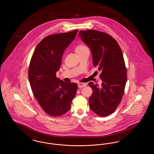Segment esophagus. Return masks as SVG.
<instances>
[{
	"label": "esophagus",
	"mask_w": 154,
	"mask_h": 154,
	"mask_svg": "<svg viewBox=\"0 0 154 154\" xmlns=\"http://www.w3.org/2000/svg\"><path fill=\"white\" fill-rule=\"evenodd\" d=\"M87 85V84L85 83H81V82H79L78 84V87L79 88H81L85 87Z\"/></svg>",
	"instance_id": "1"
}]
</instances>
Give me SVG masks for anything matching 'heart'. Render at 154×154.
<instances>
[{"mask_svg": "<svg viewBox=\"0 0 154 154\" xmlns=\"http://www.w3.org/2000/svg\"><path fill=\"white\" fill-rule=\"evenodd\" d=\"M88 50V48L85 45H84L83 44H80V45H77L75 47V49L77 54L81 52L84 51L85 50Z\"/></svg>", "mask_w": 154, "mask_h": 154, "instance_id": "heart-1", "label": "heart"}]
</instances>
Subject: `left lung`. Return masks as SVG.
Segmentation results:
<instances>
[{
  "label": "left lung",
  "instance_id": "obj_1",
  "mask_svg": "<svg viewBox=\"0 0 154 154\" xmlns=\"http://www.w3.org/2000/svg\"><path fill=\"white\" fill-rule=\"evenodd\" d=\"M82 41L90 48L94 65L101 72V85L93 82L89 99V107L97 116H108L121 101L127 80L126 69L122 50L116 40L107 33L95 30H80Z\"/></svg>",
  "mask_w": 154,
  "mask_h": 154
}]
</instances>
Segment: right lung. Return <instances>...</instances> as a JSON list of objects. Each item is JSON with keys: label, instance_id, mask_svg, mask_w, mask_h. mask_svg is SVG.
Masks as SVG:
<instances>
[{"label": "right lung", "instance_id": "add662e5", "mask_svg": "<svg viewBox=\"0 0 154 154\" xmlns=\"http://www.w3.org/2000/svg\"><path fill=\"white\" fill-rule=\"evenodd\" d=\"M79 30L45 37L37 45L30 62L28 77L37 101L51 116H60L71 108L77 85L57 78L62 55Z\"/></svg>", "mask_w": 154, "mask_h": 154}]
</instances>
